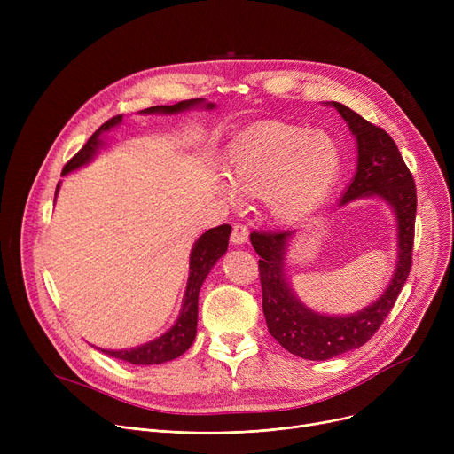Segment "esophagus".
<instances>
[{
	"instance_id": "1",
	"label": "esophagus",
	"mask_w": 454,
	"mask_h": 454,
	"mask_svg": "<svg viewBox=\"0 0 454 454\" xmlns=\"http://www.w3.org/2000/svg\"><path fill=\"white\" fill-rule=\"evenodd\" d=\"M230 239L233 245H245L248 241V228L241 223H235L231 228V235Z\"/></svg>"
}]
</instances>
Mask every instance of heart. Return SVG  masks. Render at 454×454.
I'll return each instance as SVG.
<instances>
[{
	"label": "heart",
	"mask_w": 454,
	"mask_h": 454,
	"mask_svg": "<svg viewBox=\"0 0 454 454\" xmlns=\"http://www.w3.org/2000/svg\"><path fill=\"white\" fill-rule=\"evenodd\" d=\"M340 173L335 139L305 127L267 123L247 132L230 156V184L219 191L230 204L265 197L276 221L291 223L317 209Z\"/></svg>",
	"instance_id": "1"
}]
</instances>
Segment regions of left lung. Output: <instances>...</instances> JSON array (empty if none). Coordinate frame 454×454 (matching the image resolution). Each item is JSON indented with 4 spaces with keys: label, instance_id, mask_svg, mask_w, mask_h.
Returning <instances> with one entry per match:
<instances>
[{
    "label": "left lung",
    "instance_id": "1",
    "mask_svg": "<svg viewBox=\"0 0 454 454\" xmlns=\"http://www.w3.org/2000/svg\"><path fill=\"white\" fill-rule=\"evenodd\" d=\"M356 139V173L344 191L339 206L355 199L379 197L395 213L397 265L387 291L377 301L348 317H327L303 305L285 276V255L294 237L287 231H254L250 241L259 259V279L263 289V313L270 335L289 353L309 361L333 356L366 344L392 311L412 267L416 185L404 165L395 141L351 108L331 103Z\"/></svg>",
    "mask_w": 454,
    "mask_h": 454
}]
</instances>
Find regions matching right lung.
I'll use <instances>...</instances> for the list:
<instances>
[{
	"instance_id": "1",
	"label": "right lung",
	"mask_w": 454,
	"mask_h": 454,
	"mask_svg": "<svg viewBox=\"0 0 454 454\" xmlns=\"http://www.w3.org/2000/svg\"><path fill=\"white\" fill-rule=\"evenodd\" d=\"M206 108L213 110V103H206L204 99H189V101H180L171 106H151L141 110L139 114H180L191 108ZM123 121V115H115L105 125H101L98 130L91 134V137L86 141V145L71 158L62 169V175H67L71 171L79 169V167L86 165L98 151L105 145V141L101 136L108 132L110 129L117 127ZM57 193H59V185H57ZM55 193V195H57ZM231 233V226L221 224L217 228H211L206 233L199 237V241L193 245V250H191L189 255V279H187V287L182 301V311L175 325L163 333L161 337L143 344L136 346L130 349H101L103 353L115 356L119 361H127L130 364H141V366H149V364H161L167 361H173L182 353H185L191 344H193L197 337V322H199V293L206 276L213 269V265L226 254L228 250V239Z\"/></svg>"
}]
</instances>
